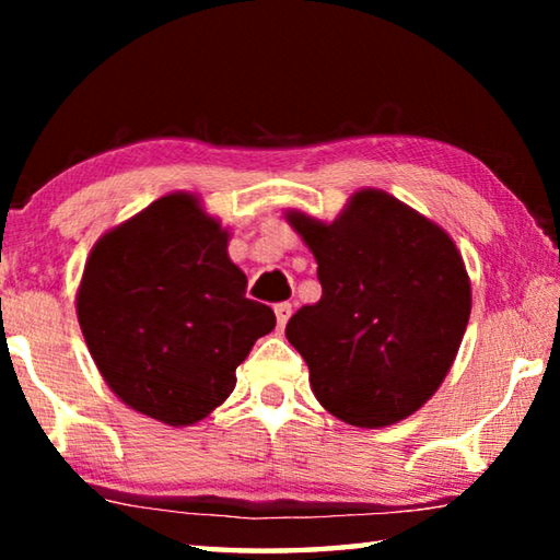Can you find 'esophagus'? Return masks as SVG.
I'll use <instances>...</instances> for the list:
<instances>
[{
    "mask_svg": "<svg viewBox=\"0 0 560 560\" xmlns=\"http://www.w3.org/2000/svg\"><path fill=\"white\" fill-rule=\"evenodd\" d=\"M291 311H293V306H291L289 301L277 303V306H273V314H277V324H279V328L287 326V320L291 318Z\"/></svg>",
    "mask_w": 560,
    "mask_h": 560,
    "instance_id": "obj_1",
    "label": "esophagus"
}]
</instances>
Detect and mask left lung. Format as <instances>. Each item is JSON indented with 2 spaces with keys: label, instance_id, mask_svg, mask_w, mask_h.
I'll list each match as a JSON object with an SVG mask.
<instances>
[{
  "label": "left lung",
  "instance_id": "left-lung-1",
  "mask_svg": "<svg viewBox=\"0 0 560 560\" xmlns=\"http://www.w3.org/2000/svg\"><path fill=\"white\" fill-rule=\"evenodd\" d=\"M289 222L314 252L324 289L287 324L318 402L355 428L410 417L444 381L469 320L457 246L381 189L353 195L334 224L299 212Z\"/></svg>",
  "mask_w": 560,
  "mask_h": 560
}]
</instances>
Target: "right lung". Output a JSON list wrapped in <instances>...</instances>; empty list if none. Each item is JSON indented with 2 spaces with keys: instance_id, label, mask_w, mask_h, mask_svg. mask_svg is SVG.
<instances>
[{
  "instance_id": "right-lung-1",
  "label": "right lung",
  "mask_w": 560,
  "mask_h": 560,
  "mask_svg": "<svg viewBox=\"0 0 560 560\" xmlns=\"http://www.w3.org/2000/svg\"><path fill=\"white\" fill-rule=\"evenodd\" d=\"M75 308L110 390L167 424H192L222 405L236 365L277 326L267 303L246 299L226 232L192 195L160 197L101 236Z\"/></svg>"
}]
</instances>
